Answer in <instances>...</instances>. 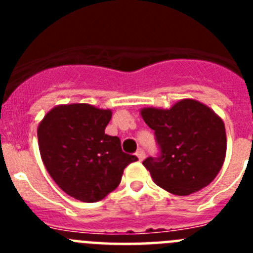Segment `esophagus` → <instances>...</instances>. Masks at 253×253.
I'll return each instance as SVG.
<instances>
[{"mask_svg":"<svg viewBox=\"0 0 253 253\" xmlns=\"http://www.w3.org/2000/svg\"><path fill=\"white\" fill-rule=\"evenodd\" d=\"M137 157L139 158V161H143L146 158V152L143 151V149H138L137 151Z\"/></svg>","mask_w":253,"mask_h":253,"instance_id":"34e87169","label":"esophagus"}]
</instances>
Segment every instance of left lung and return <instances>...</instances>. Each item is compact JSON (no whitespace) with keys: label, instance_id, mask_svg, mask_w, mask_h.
<instances>
[{"label":"left lung","instance_id":"obj_1","mask_svg":"<svg viewBox=\"0 0 253 253\" xmlns=\"http://www.w3.org/2000/svg\"><path fill=\"white\" fill-rule=\"evenodd\" d=\"M140 115L161 149L158 158L143 161L158 186L185 196L216 177L225 160L227 135L222 118L209 106L184 99L171 109L144 107Z\"/></svg>","mask_w":253,"mask_h":253}]
</instances>
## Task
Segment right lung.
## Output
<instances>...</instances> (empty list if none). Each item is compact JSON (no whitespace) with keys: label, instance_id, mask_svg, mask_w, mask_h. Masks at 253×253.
Masks as SVG:
<instances>
[{"label":"right lung","instance_id":"1","mask_svg":"<svg viewBox=\"0 0 253 253\" xmlns=\"http://www.w3.org/2000/svg\"><path fill=\"white\" fill-rule=\"evenodd\" d=\"M111 110L90 104L58 105L38 126L44 166L55 184L84 203L100 202L119 186L123 172L138 158L105 134Z\"/></svg>","mask_w":253,"mask_h":253}]
</instances>
